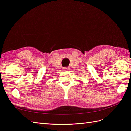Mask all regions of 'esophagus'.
Masks as SVG:
<instances>
[{"instance_id": "obj_1", "label": "esophagus", "mask_w": 131, "mask_h": 131, "mask_svg": "<svg viewBox=\"0 0 131 131\" xmlns=\"http://www.w3.org/2000/svg\"><path fill=\"white\" fill-rule=\"evenodd\" d=\"M63 70H64V71H68L69 70L68 68H63Z\"/></svg>"}]
</instances>
